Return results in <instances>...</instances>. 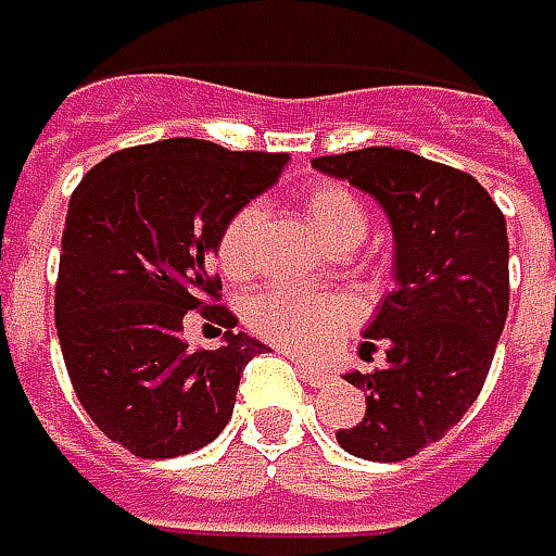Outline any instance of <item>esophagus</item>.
<instances>
[{
	"instance_id": "1",
	"label": "esophagus",
	"mask_w": 556,
	"mask_h": 556,
	"mask_svg": "<svg viewBox=\"0 0 556 556\" xmlns=\"http://www.w3.org/2000/svg\"><path fill=\"white\" fill-rule=\"evenodd\" d=\"M291 359L296 363V369L303 372V381H306V384H313V388H325V384L331 381V375L325 372V369H319V366H313V363H306L300 353H291Z\"/></svg>"
}]
</instances>
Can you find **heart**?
I'll use <instances>...</instances> for the list:
<instances>
[{"label":"heart","instance_id":"1","mask_svg":"<svg viewBox=\"0 0 556 556\" xmlns=\"http://www.w3.org/2000/svg\"><path fill=\"white\" fill-rule=\"evenodd\" d=\"M300 203L321 240L334 250L356 247L369 231V212L348 184L313 181L300 193ZM263 218V203H243L222 225L215 237V263L225 278L243 281L253 275ZM356 319L359 309L344 293L265 288L247 300L250 328L265 341L296 353H321L338 344Z\"/></svg>","mask_w":556,"mask_h":556}]
</instances>
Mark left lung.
<instances>
[{"mask_svg": "<svg viewBox=\"0 0 556 556\" xmlns=\"http://www.w3.org/2000/svg\"><path fill=\"white\" fill-rule=\"evenodd\" d=\"M313 165L348 178L384 206L397 237V288L359 348L388 363L348 375L366 413L338 444L353 457L397 463L441 441L485 384L510 306V243L497 203L472 175L406 150L366 147Z\"/></svg>", "mask_w": 556, "mask_h": 556, "instance_id": "obj_1", "label": "left lung"}]
</instances>
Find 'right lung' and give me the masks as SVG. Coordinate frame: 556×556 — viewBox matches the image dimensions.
Here are the masks:
<instances>
[{"instance_id":"add662e5","label":"right lung","mask_w":556,"mask_h":556,"mask_svg":"<svg viewBox=\"0 0 556 556\" xmlns=\"http://www.w3.org/2000/svg\"><path fill=\"white\" fill-rule=\"evenodd\" d=\"M285 153H235L208 140L118 150L71 193L55 281V328L71 384L97 429L134 457L200 451L228 426L256 338L231 331L208 253L228 215L278 181ZM203 318L229 341L190 351Z\"/></svg>"}]
</instances>
